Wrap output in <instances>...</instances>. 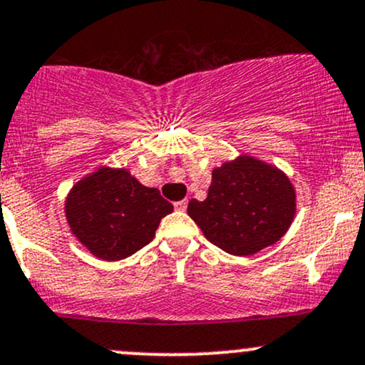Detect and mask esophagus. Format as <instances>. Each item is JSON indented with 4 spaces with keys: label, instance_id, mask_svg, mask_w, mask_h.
<instances>
[{
    "label": "esophagus",
    "instance_id": "34e87169",
    "mask_svg": "<svg viewBox=\"0 0 365 365\" xmlns=\"http://www.w3.org/2000/svg\"><path fill=\"white\" fill-rule=\"evenodd\" d=\"M187 204H189V201H187V199H183V201H178V202H175V207L178 211H185L187 210Z\"/></svg>",
    "mask_w": 365,
    "mask_h": 365
}]
</instances>
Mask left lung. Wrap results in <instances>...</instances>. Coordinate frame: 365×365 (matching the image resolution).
Instances as JSON below:
<instances>
[{
  "label": "left lung",
  "instance_id": "left-lung-1",
  "mask_svg": "<svg viewBox=\"0 0 365 365\" xmlns=\"http://www.w3.org/2000/svg\"><path fill=\"white\" fill-rule=\"evenodd\" d=\"M187 213L220 250L250 256L289 230L296 215V190L277 166L241 154L215 168L207 197L192 199Z\"/></svg>",
  "mask_w": 365,
  "mask_h": 365
}]
</instances>
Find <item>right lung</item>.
Listing matches in <instances>:
<instances>
[{"instance_id":"add662e5","label":"right lung","mask_w":365,"mask_h":365,"mask_svg":"<svg viewBox=\"0 0 365 365\" xmlns=\"http://www.w3.org/2000/svg\"><path fill=\"white\" fill-rule=\"evenodd\" d=\"M173 211L158 189L142 185L126 168L100 166L72 185L63 201L71 234L103 262L135 255L154 239Z\"/></svg>"}]
</instances>
